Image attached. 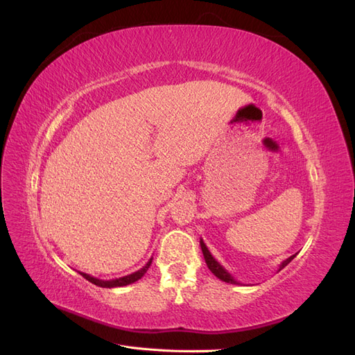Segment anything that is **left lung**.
<instances>
[{
    "label": "left lung",
    "instance_id": "1",
    "mask_svg": "<svg viewBox=\"0 0 355 355\" xmlns=\"http://www.w3.org/2000/svg\"><path fill=\"white\" fill-rule=\"evenodd\" d=\"M200 245H201V250H202V254H204V261H206V263H207V266H209V270L216 275L219 280H222V282H225V283H230V284H240V282H237L235 280V278L225 270V268L214 259L213 257V254L210 253V250L207 249V245L204 244V241H202V239H200ZM296 257V254H292L290 257H287L286 261H283L282 263H280V266H278V270H277V272H280L284 266H287L290 262H292L293 259Z\"/></svg>",
    "mask_w": 355,
    "mask_h": 355
}]
</instances>
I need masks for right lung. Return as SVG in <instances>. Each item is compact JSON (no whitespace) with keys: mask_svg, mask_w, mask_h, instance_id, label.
<instances>
[{"mask_svg":"<svg viewBox=\"0 0 355 355\" xmlns=\"http://www.w3.org/2000/svg\"><path fill=\"white\" fill-rule=\"evenodd\" d=\"M153 263V257L146 262V265L144 268H141V270H137L136 272L133 274H128V275H124V277H120V278H115V280H99V278L96 277H92L89 274L85 272H80L85 280H89L90 283L99 286V287H106V288H112V287H123V286H127V284H132L137 280H141V278L145 275V272L148 271V268L151 266Z\"/></svg>","mask_w":355,"mask_h":355,"instance_id":"1","label":"right lung"}]
</instances>
